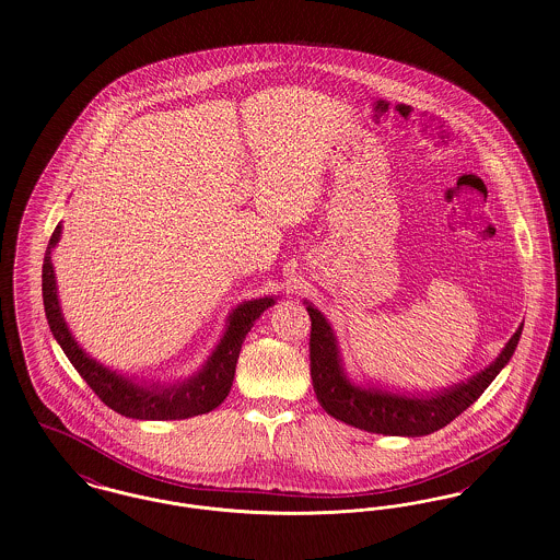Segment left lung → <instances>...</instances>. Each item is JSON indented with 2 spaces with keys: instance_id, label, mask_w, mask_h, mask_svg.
<instances>
[{
  "instance_id": "left-lung-1",
  "label": "left lung",
  "mask_w": 560,
  "mask_h": 560,
  "mask_svg": "<svg viewBox=\"0 0 560 560\" xmlns=\"http://www.w3.org/2000/svg\"><path fill=\"white\" fill-rule=\"evenodd\" d=\"M312 318L310 332V375L316 398L324 411L353 428L387 436H425L451 423L474 405L480 394L500 375L518 346L523 326L512 335L495 362L485 371L436 394H387L375 387L353 385L343 369L337 339L323 314L307 305Z\"/></svg>"
}]
</instances>
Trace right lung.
<instances>
[{
    "mask_svg": "<svg viewBox=\"0 0 560 560\" xmlns=\"http://www.w3.org/2000/svg\"><path fill=\"white\" fill-rule=\"evenodd\" d=\"M60 223L55 228L42 267V294H44V310L46 320L55 339L59 341L62 352L71 360L75 371L82 380L89 383L90 389L114 411L130 417V419H151V421H168V419H187L196 415L217 409L230 394L234 373H236L237 355L242 350V341L246 339L250 326L273 305L271 296L244 301L237 305L234 314L230 316L228 330L217 346V350L208 358L205 369L187 382L175 385H139L116 371L105 369L96 360H92L84 352L75 339L71 337L67 324L60 314L59 296H57V280L50 250L59 242Z\"/></svg>",
    "mask_w": 560,
    "mask_h": 560,
    "instance_id": "1",
    "label": "right lung"
}]
</instances>
